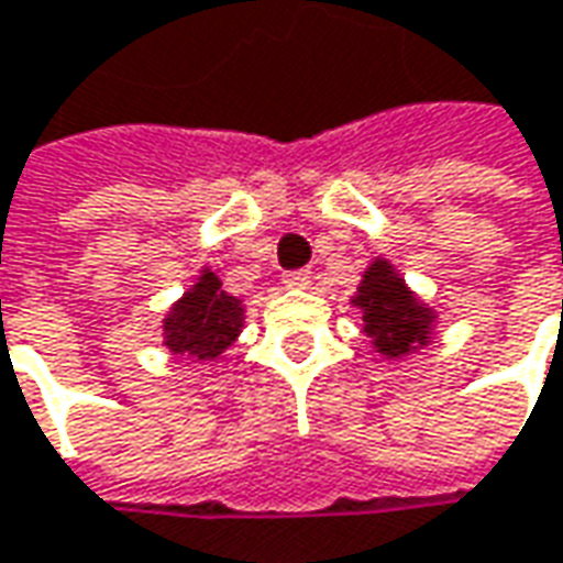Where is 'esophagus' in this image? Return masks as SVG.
<instances>
[{"label":"esophagus","mask_w":563,"mask_h":563,"mask_svg":"<svg viewBox=\"0 0 563 563\" xmlns=\"http://www.w3.org/2000/svg\"><path fill=\"white\" fill-rule=\"evenodd\" d=\"M310 278H313V272L310 269H294L282 275L285 288H307V285H310Z\"/></svg>","instance_id":"esophagus-1"}]
</instances>
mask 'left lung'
Instances as JSON below:
<instances>
[{
    "mask_svg": "<svg viewBox=\"0 0 563 563\" xmlns=\"http://www.w3.org/2000/svg\"><path fill=\"white\" fill-rule=\"evenodd\" d=\"M354 303L363 310L366 335L376 338V347L385 357H400L422 344L432 325V313L413 300L385 260L369 266Z\"/></svg>",
    "mask_w": 563,
    "mask_h": 563,
    "instance_id": "left-lung-1",
    "label": "left lung"
}]
</instances>
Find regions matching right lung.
Returning a JSON list of instances; mask_svg holds the SVG:
<instances>
[{"label": "right lung", "instance_id": "1", "mask_svg": "<svg viewBox=\"0 0 563 563\" xmlns=\"http://www.w3.org/2000/svg\"><path fill=\"white\" fill-rule=\"evenodd\" d=\"M244 322L241 300L222 291V282L203 272V278L187 291L165 319V344L175 354L194 360H212L238 338Z\"/></svg>", "mask_w": 563, "mask_h": 563}]
</instances>
